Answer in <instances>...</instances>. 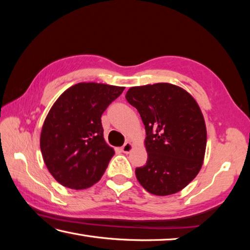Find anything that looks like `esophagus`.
Listing matches in <instances>:
<instances>
[{
    "instance_id": "34e87169",
    "label": "esophagus",
    "mask_w": 250,
    "mask_h": 250,
    "mask_svg": "<svg viewBox=\"0 0 250 250\" xmlns=\"http://www.w3.org/2000/svg\"><path fill=\"white\" fill-rule=\"evenodd\" d=\"M132 147H133V146H132V143L131 142H128L126 141L124 146H122V147H121V150H122V152H124V153H129V152L132 150Z\"/></svg>"
}]
</instances>
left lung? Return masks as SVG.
Returning <instances> with one entry per match:
<instances>
[{"mask_svg": "<svg viewBox=\"0 0 250 250\" xmlns=\"http://www.w3.org/2000/svg\"><path fill=\"white\" fill-rule=\"evenodd\" d=\"M128 103L146 126V166L135 168L147 192L166 196L184 188L200 172L206 149L201 109L182 88L160 83L130 88Z\"/></svg>", "mask_w": 250, "mask_h": 250, "instance_id": "8db88e82", "label": "left lung"}]
</instances>
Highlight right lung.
I'll use <instances>...</instances> for the list:
<instances>
[{"mask_svg":"<svg viewBox=\"0 0 250 250\" xmlns=\"http://www.w3.org/2000/svg\"><path fill=\"white\" fill-rule=\"evenodd\" d=\"M124 87L80 83L67 89L49 110L41 150L58 183L83 189L97 183L115 154L104 139L101 116Z\"/></svg>","mask_w":250,"mask_h":250,"instance_id":"obj_1","label":"right lung"}]
</instances>
